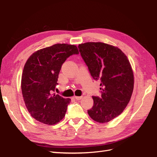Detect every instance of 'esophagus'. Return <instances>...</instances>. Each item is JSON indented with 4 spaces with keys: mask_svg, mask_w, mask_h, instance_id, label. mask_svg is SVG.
Masks as SVG:
<instances>
[{
    "mask_svg": "<svg viewBox=\"0 0 157 157\" xmlns=\"http://www.w3.org/2000/svg\"><path fill=\"white\" fill-rule=\"evenodd\" d=\"M74 98L76 99V100H80L82 98V96H75L74 97Z\"/></svg>",
    "mask_w": 157,
    "mask_h": 157,
    "instance_id": "1",
    "label": "esophagus"
}]
</instances>
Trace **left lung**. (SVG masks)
Wrapping results in <instances>:
<instances>
[{"mask_svg":"<svg viewBox=\"0 0 157 157\" xmlns=\"http://www.w3.org/2000/svg\"><path fill=\"white\" fill-rule=\"evenodd\" d=\"M78 48L90 73L100 82L101 97L92 96L93 107L88 110L95 121L105 123L124 111L134 89V75L123 52L103 42H86Z\"/></svg>","mask_w":157,"mask_h":157,"instance_id":"obj_1","label":"left lung"}]
</instances>
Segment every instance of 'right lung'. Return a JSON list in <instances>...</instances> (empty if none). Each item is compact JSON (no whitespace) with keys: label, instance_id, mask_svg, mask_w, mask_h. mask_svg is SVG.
<instances>
[{"label":"right lung","instance_id":"right-lung-1","mask_svg":"<svg viewBox=\"0 0 157 157\" xmlns=\"http://www.w3.org/2000/svg\"><path fill=\"white\" fill-rule=\"evenodd\" d=\"M78 54L77 46L56 44L38 50L27 59L21 77V90L28 111L36 121L53 125L63 118L71 99L54 94L61 66Z\"/></svg>","mask_w":157,"mask_h":157}]
</instances>
